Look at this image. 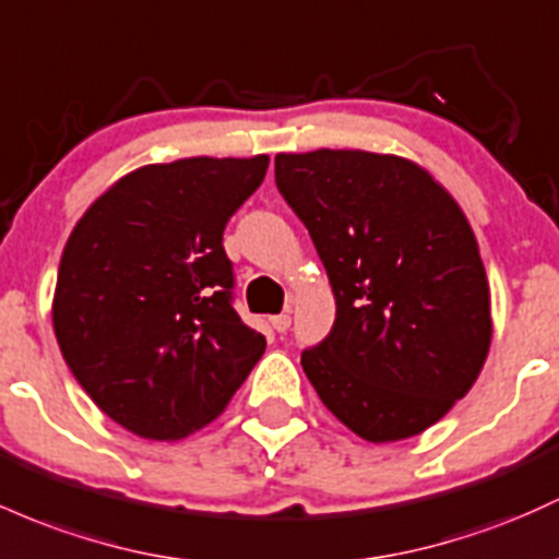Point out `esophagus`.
<instances>
[{
  "label": "esophagus",
  "mask_w": 559,
  "mask_h": 559,
  "mask_svg": "<svg viewBox=\"0 0 559 559\" xmlns=\"http://www.w3.org/2000/svg\"><path fill=\"white\" fill-rule=\"evenodd\" d=\"M270 323H273V329L278 331V334H284V331L292 326V316H289V312H281V316L270 318Z\"/></svg>",
  "instance_id": "1"
}]
</instances>
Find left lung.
Returning <instances> with one entry per match:
<instances>
[{
	"mask_svg": "<svg viewBox=\"0 0 559 559\" xmlns=\"http://www.w3.org/2000/svg\"><path fill=\"white\" fill-rule=\"evenodd\" d=\"M275 186L326 267L336 318L302 349L331 414L371 443L425 432L475 384L490 294L475 233L425 169L366 151L278 153Z\"/></svg>",
	"mask_w": 559,
	"mask_h": 559,
	"instance_id": "8db88e82",
	"label": "left lung"
}]
</instances>
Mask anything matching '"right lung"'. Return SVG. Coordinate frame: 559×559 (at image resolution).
<instances>
[{
  "instance_id": "add662e5",
  "label": "right lung",
  "mask_w": 559,
  "mask_h": 559,
  "mask_svg": "<svg viewBox=\"0 0 559 559\" xmlns=\"http://www.w3.org/2000/svg\"><path fill=\"white\" fill-rule=\"evenodd\" d=\"M267 156L180 158L121 177L63 249L52 326L76 382L116 425L177 440L230 403L265 353L233 308L225 225Z\"/></svg>"
}]
</instances>
